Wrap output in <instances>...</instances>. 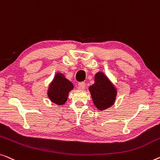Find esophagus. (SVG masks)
<instances>
[{
	"label": "esophagus",
	"instance_id": "1",
	"mask_svg": "<svg viewBox=\"0 0 160 160\" xmlns=\"http://www.w3.org/2000/svg\"><path fill=\"white\" fill-rule=\"evenodd\" d=\"M85 82H79L78 83V89H80V90H83L85 89Z\"/></svg>",
	"mask_w": 160,
	"mask_h": 160
}]
</instances>
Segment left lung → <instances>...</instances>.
<instances>
[{
    "mask_svg": "<svg viewBox=\"0 0 160 160\" xmlns=\"http://www.w3.org/2000/svg\"><path fill=\"white\" fill-rule=\"evenodd\" d=\"M94 78V83L89 87V91L94 105L98 110L103 111L114 104L118 91L111 80L102 72L96 73Z\"/></svg>",
    "mask_w": 160,
    "mask_h": 160,
    "instance_id": "obj_1",
    "label": "left lung"
}]
</instances>
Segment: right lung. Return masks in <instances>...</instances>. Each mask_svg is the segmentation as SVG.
Segmentation results:
<instances>
[{
	"instance_id": "obj_1",
	"label": "right lung",
	"mask_w": 160,
	"mask_h": 160,
	"mask_svg": "<svg viewBox=\"0 0 160 160\" xmlns=\"http://www.w3.org/2000/svg\"><path fill=\"white\" fill-rule=\"evenodd\" d=\"M73 88L71 81L67 80L62 73L57 72L49 85L47 95L51 102L62 106L67 102L69 93Z\"/></svg>"
}]
</instances>
